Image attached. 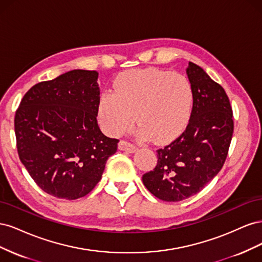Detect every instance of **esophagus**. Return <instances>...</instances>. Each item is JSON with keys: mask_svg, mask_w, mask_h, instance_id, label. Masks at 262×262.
Returning <instances> with one entry per match:
<instances>
[{"mask_svg": "<svg viewBox=\"0 0 262 262\" xmlns=\"http://www.w3.org/2000/svg\"><path fill=\"white\" fill-rule=\"evenodd\" d=\"M118 147H119V149L125 150V152H129V153L136 152V149H137L136 145L130 143V142H128V141H124V140H121L120 142H119Z\"/></svg>", "mask_w": 262, "mask_h": 262, "instance_id": "esophagus-1", "label": "esophagus"}]
</instances>
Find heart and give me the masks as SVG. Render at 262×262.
<instances>
[{
  "label": "heart",
  "mask_w": 262,
  "mask_h": 262,
  "mask_svg": "<svg viewBox=\"0 0 262 262\" xmlns=\"http://www.w3.org/2000/svg\"><path fill=\"white\" fill-rule=\"evenodd\" d=\"M115 92L101 94L98 118L110 136H120L137 122L142 138L164 143L188 123L193 89L181 74L158 69L131 70L117 77Z\"/></svg>",
  "instance_id": "heart-1"
}]
</instances>
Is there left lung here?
I'll return each mask as SVG.
<instances>
[{
	"mask_svg": "<svg viewBox=\"0 0 262 262\" xmlns=\"http://www.w3.org/2000/svg\"><path fill=\"white\" fill-rule=\"evenodd\" d=\"M193 105L186 130L158 148L157 165L142 180L158 199L178 202L196 194L223 167L234 131L233 109L223 87L189 62Z\"/></svg>",
	"mask_w": 262,
	"mask_h": 262,
	"instance_id": "8db88e82",
	"label": "left lung"
}]
</instances>
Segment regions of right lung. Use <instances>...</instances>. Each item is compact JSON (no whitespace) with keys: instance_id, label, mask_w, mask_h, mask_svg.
<instances>
[{"instance_id":"right-lung-1","label":"right lung","mask_w":262,"mask_h":262,"mask_svg":"<svg viewBox=\"0 0 262 262\" xmlns=\"http://www.w3.org/2000/svg\"><path fill=\"white\" fill-rule=\"evenodd\" d=\"M96 71L73 70L34 85L24 95L14 119L19 160L46 193L75 200L101 179L118 139L97 123Z\"/></svg>"}]
</instances>
